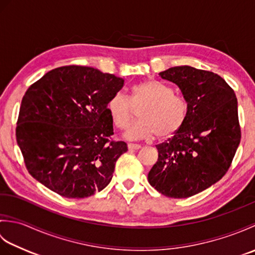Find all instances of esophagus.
<instances>
[{"instance_id": "obj_1", "label": "esophagus", "mask_w": 255, "mask_h": 255, "mask_svg": "<svg viewBox=\"0 0 255 255\" xmlns=\"http://www.w3.org/2000/svg\"><path fill=\"white\" fill-rule=\"evenodd\" d=\"M141 148V145L140 144H136V143H128V149L129 150H138Z\"/></svg>"}]
</instances>
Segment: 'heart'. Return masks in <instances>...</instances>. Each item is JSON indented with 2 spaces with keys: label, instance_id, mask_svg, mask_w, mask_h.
I'll list each match as a JSON object with an SVG mask.
<instances>
[{
  "label": "heart",
  "instance_id": "b5f03b06",
  "mask_svg": "<svg viewBox=\"0 0 255 255\" xmlns=\"http://www.w3.org/2000/svg\"><path fill=\"white\" fill-rule=\"evenodd\" d=\"M140 108V121L125 133L130 140L148 139L155 134L159 139L169 138L182 128L188 114L187 102L154 79L132 85L129 100L121 93L115 94L108 101L106 111L114 126L124 130L131 122L133 110Z\"/></svg>",
  "mask_w": 255,
  "mask_h": 255
}]
</instances>
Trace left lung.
Segmentation results:
<instances>
[{"label": "left lung", "mask_w": 255, "mask_h": 255, "mask_svg": "<svg viewBox=\"0 0 255 255\" xmlns=\"http://www.w3.org/2000/svg\"><path fill=\"white\" fill-rule=\"evenodd\" d=\"M159 75L178 86L188 114L174 136L155 145L159 158L148 181L164 196L191 197L229 170L241 140L237 97L220 75L210 71L181 66Z\"/></svg>", "instance_id": "8db88e82"}]
</instances>
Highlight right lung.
Listing matches in <instances>:
<instances>
[{
    "instance_id": "right-lung-1",
    "label": "right lung",
    "mask_w": 255,
    "mask_h": 255,
    "mask_svg": "<svg viewBox=\"0 0 255 255\" xmlns=\"http://www.w3.org/2000/svg\"><path fill=\"white\" fill-rule=\"evenodd\" d=\"M124 86L114 74L82 66L53 69L21 100L16 140L29 174L52 192L85 198L112 181L127 144L114 141L107 103Z\"/></svg>"
}]
</instances>
